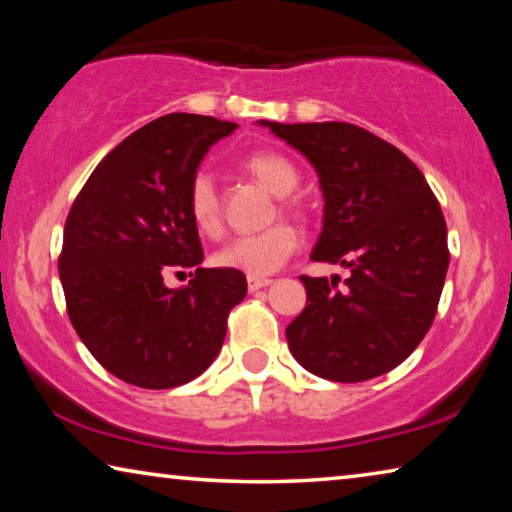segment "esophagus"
I'll use <instances>...</instances> for the list:
<instances>
[{
  "mask_svg": "<svg viewBox=\"0 0 512 512\" xmlns=\"http://www.w3.org/2000/svg\"><path fill=\"white\" fill-rule=\"evenodd\" d=\"M273 280H268V277H253L250 275L248 277V291L253 293V291H259V289H264V287H268V284H271Z\"/></svg>",
  "mask_w": 512,
  "mask_h": 512,
  "instance_id": "1",
  "label": "esophagus"
}]
</instances>
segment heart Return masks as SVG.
<instances>
[{"label":"heart","instance_id":"heart-1","mask_svg":"<svg viewBox=\"0 0 512 512\" xmlns=\"http://www.w3.org/2000/svg\"><path fill=\"white\" fill-rule=\"evenodd\" d=\"M244 169L259 185L266 187L273 196H289L298 187V169L293 162L273 151H257L244 160ZM189 216L198 230L207 237L221 232V201L210 173L198 171L189 183L187 192ZM298 232L291 225H273L259 235H244L230 239L216 250L212 262L228 271L246 273L248 277H264L275 273L287 259L296 253Z\"/></svg>","mask_w":512,"mask_h":512}]
</instances>
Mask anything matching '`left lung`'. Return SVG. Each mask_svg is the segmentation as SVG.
<instances>
[{
	"instance_id": "obj_1",
	"label": "left lung",
	"mask_w": 512,
	"mask_h": 512,
	"mask_svg": "<svg viewBox=\"0 0 512 512\" xmlns=\"http://www.w3.org/2000/svg\"><path fill=\"white\" fill-rule=\"evenodd\" d=\"M257 124L316 171L325 205L311 259L350 271L343 289L300 277L307 305L287 327L291 354L329 381L384 375L418 348L443 293L449 250L436 196L400 149L359 126Z\"/></svg>"
}]
</instances>
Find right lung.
Here are the masks:
<instances>
[{
    "label": "right lung",
    "instance_id": "obj_1",
    "mask_svg": "<svg viewBox=\"0 0 512 512\" xmlns=\"http://www.w3.org/2000/svg\"><path fill=\"white\" fill-rule=\"evenodd\" d=\"M237 124L171 112L115 146L69 210L58 259L67 314L110 375L140 388H176L219 354L246 275L201 268L187 192L214 142ZM194 267L185 288L163 275Z\"/></svg>",
    "mask_w": 512,
    "mask_h": 512
}]
</instances>
